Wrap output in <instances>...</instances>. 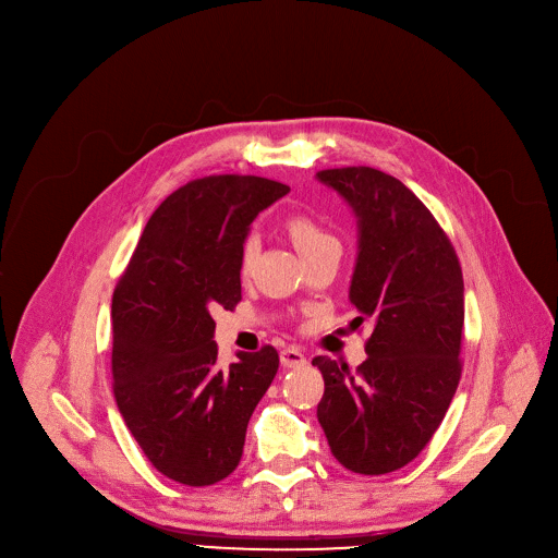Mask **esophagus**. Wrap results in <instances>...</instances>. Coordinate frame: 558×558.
<instances>
[{"label":"esophagus","mask_w":558,"mask_h":558,"mask_svg":"<svg viewBox=\"0 0 558 558\" xmlns=\"http://www.w3.org/2000/svg\"><path fill=\"white\" fill-rule=\"evenodd\" d=\"M280 364L284 368H296V366L307 364V357L301 353L299 348H284L282 353H280Z\"/></svg>","instance_id":"esophagus-1"}]
</instances>
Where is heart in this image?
<instances>
[{
    "mask_svg": "<svg viewBox=\"0 0 558 558\" xmlns=\"http://www.w3.org/2000/svg\"><path fill=\"white\" fill-rule=\"evenodd\" d=\"M287 232H289L291 242H294L296 251H299L303 257L310 255L312 251H316L318 246H324V244H328V242H337L324 226L316 223L312 217H305V215L291 217V219L287 221ZM253 253H255V244H253V240H248V242L244 244V248H242V267H244V269L251 264Z\"/></svg>",
    "mask_w": 558,
    "mask_h": 558,
    "instance_id": "heart-1",
    "label": "heart"
}]
</instances>
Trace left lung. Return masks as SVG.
<instances>
[{"label":"left lung","mask_w":558,"mask_h":558,"mask_svg":"<svg viewBox=\"0 0 558 558\" xmlns=\"http://www.w3.org/2000/svg\"><path fill=\"white\" fill-rule=\"evenodd\" d=\"M357 217L350 303L373 324L353 375L314 357L326 391L316 416L335 459L385 475L421 454L441 425L461 377L463 276L448 234L421 198L373 167L318 171Z\"/></svg>","instance_id":"1"}]
</instances>
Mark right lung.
I'll return each instance as SVG.
<instances>
[{"label": "right lung", "mask_w": 558, "mask_h": 558, "mask_svg": "<svg viewBox=\"0 0 558 558\" xmlns=\"http://www.w3.org/2000/svg\"><path fill=\"white\" fill-rule=\"evenodd\" d=\"M289 192L259 175H205L146 221L112 294V391L142 452L165 477L210 486L238 468L278 353L217 364L213 312L242 301L253 219Z\"/></svg>", "instance_id": "obj_1"}]
</instances>
